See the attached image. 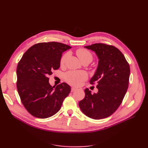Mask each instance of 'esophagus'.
<instances>
[{
	"instance_id": "34e87169",
	"label": "esophagus",
	"mask_w": 148,
	"mask_h": 148,
	"mask_svg": "<svg viewBox=\"0 0 148 148\" xmlns=\"http://www.w3.org/2000/svg\"><path fill=\"white\" fill-rule=\"evenodd\" d=\"M77 89V88H75V87H71V92H73V91H76Z\"/></svg>"
}]
</instances>
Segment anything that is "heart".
I'll use <instances>...</instances> for the list:
<instances>
[{
    "label": "heart",
    "instance_id": "b5f03b06",
    "mask_svg": "<svg viewBox=\"0 0 148 148\" xmlns=\"http://www.w3.org/2000/svg\"><path fill=\"white\" fill-rule=\"evenodd\" d=\"M77 55L82 62L84 61L91 62L92 56L91 53L84 49H79L77 51ZM69 56V53H66L62 57L60 64L61 66L64 65L66 60ZM88 78V74L84 71H69L65 74V79L69 83L78 86Z\"/></svg>",
    "mask_w": 148,
    "mask_h": 148
}]
</instances>
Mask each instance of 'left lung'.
I'll use <instances>...</instances> for the list:
<instances>
[{"instance_id": "8db88e82", "label": "left lung", "mask_w": 148, "mask_h": 148, "mask_svg": "<svg viewBox=\"0 0 148 148\" xmlns=\"http://www.w3.org/2000/svg\"><path fill=\"white\" fill-rule=\"evenodd\" d=\"M84 47L95 52L98 64L91 84L97 82V93L84 89L85 96L79 102L83 113L99 120L109 117L118 109L127 91L130 66L117 48L104 44H94Z\"/></svg>"}]
</instances>
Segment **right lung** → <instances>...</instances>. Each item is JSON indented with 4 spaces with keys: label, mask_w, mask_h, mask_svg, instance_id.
<instances>
[{
    "label": "right lung",
    "mask_w": 148,
    "mask_h": 148,
    "mask_svg": "<svg viewBox=\"0 0 148 148\" xmlns=\"http://www.w3.org/2000/svg\"><path fill=\"white\" fill-rule=\"evenodd\" d=\"M71 49L66 44L41 42L26 51L16 69V87L21 102L34 117L46 119L59 111L71 88L62 83L52 86L48 76L59 69L64 52Z\"/></svg>",
    "instance_id": "1"
}]
</instances>
